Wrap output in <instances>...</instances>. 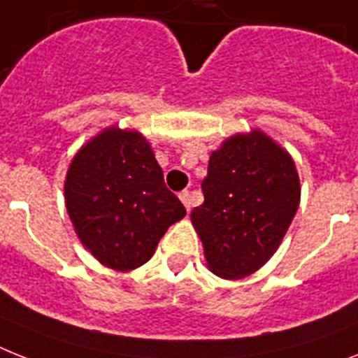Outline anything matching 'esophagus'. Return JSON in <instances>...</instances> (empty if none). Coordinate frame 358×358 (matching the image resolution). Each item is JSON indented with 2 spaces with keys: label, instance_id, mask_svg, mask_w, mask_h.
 <instances>
[{
  "label": "esophagus",
  "instance_id": "34e87169",
  "mask_svg": "<svg viewBox=\"0 0 358 358\" xmlns=\"http://www.w3.org/2000/svg\"><path fill=\"white\" fill-rule=\"evenodd\" d=\"M179 199L182 201V205L186 206V210H190L192 208V194L188 190H182L181 194H179Z\"/></svg>",
  "mask_w": 358,
  "mask_h": 358
}]
</instances>
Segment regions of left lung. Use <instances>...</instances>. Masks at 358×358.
<instances>
[{"instance_id":"8db88e82","label":"left lung","mask_w":358,"mask_h":358,"mask_svg":"<svg viewBox=\"0 0 358 358\" xmlns=\"http://www.w3.org/2000/svg\"><path fill=\"white\" fill-rule=\"evenodd\" d=\"M205 203L192 210L205 258L221 278H243L278 249L300 203L287 152L265 133L236 135L210 155L201 182Z\"/></svg>"}]
</instances>
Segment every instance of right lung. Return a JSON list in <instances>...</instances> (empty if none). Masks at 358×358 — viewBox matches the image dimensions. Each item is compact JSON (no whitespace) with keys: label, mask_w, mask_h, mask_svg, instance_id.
<instances>
[{"label":"right lung","mask_w":358,"mask_h":358,"mask_svg":"<svg viewBox=\"0 0 358 358\" xmlns=\"http://www.w3.org/2000/svg\"><path fill=\"white\" fill-rule=\"evenodd\" d=\"M66 205L80 241L115 271L146 264L168 227L186 214L164 185L146 138L117 128L76 153L67 172Z\"/></svg>","instance_id":"1"}]
</instances>
